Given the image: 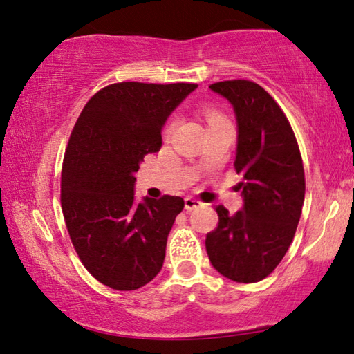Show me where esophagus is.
<instances>
[{"instance_id":"esophagus-1","label":"esophagus","mask_w":354,"mask_h":354,"mask_svg":"<svg viewBox=\"0 0 354 354\" xmlns=\"http://www.w3.org/2000/svg\"><path fill=\"white\" fill-rule=\"evenodd\" d=\"M184 205H185V211H194V209L200 207L203 203L198 201V200H195V198H192V196H187V198L184 200Z\"/></svg>"}]
</instances>
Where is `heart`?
<instances>
[{
  "instance_id": "heart-1",
  "label": "heart",
  "mask_w": 354,
  "mask_h": 354,
  "mask_svg": "<svg viewBox=\"0 0 354 354\" xmlns=\"http://www.w3.org/2000/svg\"><path fill=\"white\" fill-rule=\"evenodd\" d=\"M205 117H206V120H207V123L209 124H212V123H217V122H225V118H223V115H221L220 112H217V111H214V109H206L205 111ZM173 122H170L169 124H167V133H170V131L173 129Z\"/></svg>"
}]
</instances>
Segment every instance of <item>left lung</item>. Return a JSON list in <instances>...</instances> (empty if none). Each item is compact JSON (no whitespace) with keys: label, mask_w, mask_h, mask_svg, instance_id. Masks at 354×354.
I'll return each instance as SVG.
<instances>
[{"label":"left lung","mask_w":354,"mask_h":354,"mask_svg":"<svg viewBox=\"0 0 354 354\" xmlns=\"http://www.w3.org/2000/svg\"><path fill=\"white\" fill-rule=\"evenodd\" d=\"M234 107L236 171L243 209L217 206L218 225L206 236L215 270L236 283L267 278L289 250L304 203V169L289 120L267 91L248 80L209 86Z\"/></svg>","instance_id":"obj_1"}]
</instances>
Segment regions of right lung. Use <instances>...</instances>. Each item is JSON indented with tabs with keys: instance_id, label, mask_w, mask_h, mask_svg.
I'll use <instances>...</instances> for the list:
<instances>
[{
	"instance_id": "obj_1",
	"label": "right lung",
	"mask_w": 354,
	"mask_h": 354,
	"mask_svg": "<svg viewBox=\"0 0 354 354\" xmlns=\"http://www.w3.org/2000/svg\"><path fill=\"white\" fill-rule=\"evenodd\" d=\"M196 84L117 82L84 106L65 149L61 205L82 266L115 290H136L160 272L181 196L134 200L136 171L162 145V127Z\"/></svg>"
}]
</instances>
